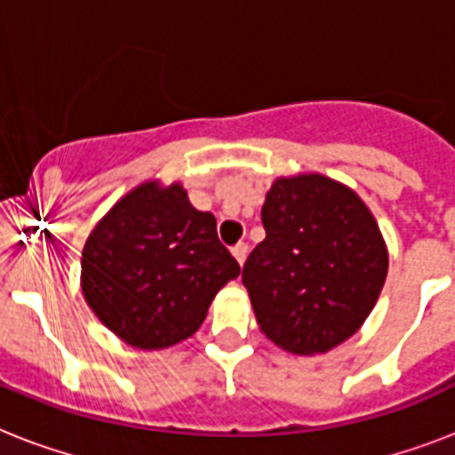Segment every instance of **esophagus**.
Wrapping results in <instances>:
<instances>
[{"label": "esophagus", "instance_id": "34e87169", "mask_svg": "<svg viewBox=\"0 0 455 455\" xmlns=\"http://www.w3.org/2000/svg\"><path fill=\"white\" fill-rule=\"evenodd\" d=\"M248 243H238V245H234V248H231V252H234V257H235V262L241 264L243 267V262H245V257H248Z\"/></svg>", "mask_w": 455, "mask_h": 455}]
</instances>
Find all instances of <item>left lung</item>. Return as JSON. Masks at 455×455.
Here are the masks:
<instances>
[{"mask_svg":"<svg viewBox=\"0 0 455 455\" xmlns=\"http://www.w3.org/2000/svg\"><path fill=\"white\" fill-rule=\"evenodd\" d=\"M262 224L267 238L243 264L259 331L292 354L352 338L387 278V248L363 200L323 174L281 177Z\"/></svg>","mask_w":455,"mask_h":455,"instance_id":"left-lung-1","label":"left lung"}]
</instances>
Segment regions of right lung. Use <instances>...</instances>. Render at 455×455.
<instances>
[{"instance_id":"right-lung-1","label":"right lung","mask_w":455,"mask_h":455,"mask_svg":"<svg viewBox=\"0 0 455 455\" xmlns=\"http://www.w3.org/2000/svg\"><path fill=\"white\" fill-rule=\"evenodd\" d=\"M241 267L217 238V220L181 184L144 181L120 198L82 250V292L103 325L139 349L191 338L214 295Z\"/></svg>"}]
</instances>
